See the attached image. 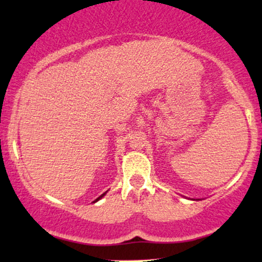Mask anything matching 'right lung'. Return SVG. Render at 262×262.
Here are the masks:
<instances>
[{"label": "right lung", "instance_id": "obj_1", "mask_svg": "<svg viewBox=\"0 0 262 262\" xmlns=\"http://www.w3.org/2000/svg\"><path fill=\"white\" fill-rule=\"evenodd\" d=\"M105 194H106V192H105V193H102V194H101V196H99V197L97 198V200H95L94 202H93V203H95V202H98L99 200H101V198H102V197H104V196H105Z\"/></svg>", "mask_w": 262, "mask_h": 262}]
</instances>
